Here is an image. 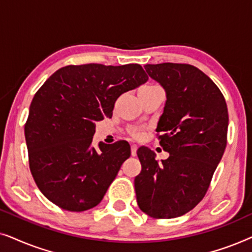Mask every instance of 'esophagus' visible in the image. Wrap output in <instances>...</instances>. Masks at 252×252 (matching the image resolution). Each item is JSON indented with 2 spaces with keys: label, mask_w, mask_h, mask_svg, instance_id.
<instances>
[{
  "label": "esophagus",
  "mask_w": 252,
  "mask_h": 252,
  "mask_svg": "<svg viewBox=\"0 0 252 252\" xmlns=\"http://www.w3.org/2000/svg\"><path fill=\"white\" fill-rule=\"evenodd\" d=\"M136 150H137L136 144H132V146H130V153H132V156H135Z\"/></svg>",
  "instance_id": "1"
}]
</instances>
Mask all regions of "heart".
<instances>
[{"label":"heart","mask_w":252,"mask_h":252,"mask_svg":"<svg viewBox=\"0 0 252 252\" xmlns=\"http://www.w3.org/2000/svg\"><path fill=\"white\" fill-rule=\"evenodd\" d=\"M153 86H154V85H147V86H143L142 88H146V87H153ZM132 134H133V136H139V135H140V133L137 132V130H134V132H133Z\"/></svg>","instance_id":"heart-1"}]
</instances>
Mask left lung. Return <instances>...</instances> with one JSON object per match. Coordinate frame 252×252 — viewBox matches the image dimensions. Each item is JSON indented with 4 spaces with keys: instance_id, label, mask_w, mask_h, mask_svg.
Returning a JSON list of instances; mask_svg holds the SVG:
<instances>
[{
    "instance_id": "1",
    "label": "left lung",
    "mask_w": 252,
    "mask_h": 252,
    "mask_svg": "<svg viewBox=\"0 0 252 252\" xmlns=\"http://www.w3.org/2000/svg\"><path fill=\"white\" fill-rule=\"evenodd\" d=\"M148 75L166 94L156 132L170 154L156 160L141 147L142 165L134 180L137 204L148 216L171 219L184 216L204 197L227 143L228 111L221 92L197 67L189 64L144 65Z\"/></svg>"
}]
</instances>
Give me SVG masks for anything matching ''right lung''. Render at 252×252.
<instances>
[{"instance_id":"add662e5","label":"right lung","mask_w":252,"mask_h":252,"mask_svg":"<svg viewBox=\"0 0 252 252\" xmlns=\"http://www.w3.org/2000/svg\"><path fill=\"white\" fill-rule=\"evenodd\" d=\"M147 80L139 64L68 65L36 92L25 139L31 173L50 202L81 212L102 201L130 147L118 141L99 142L96 149L95 122L111 118L117 98Z\"/></svg>"}]
</instances>
